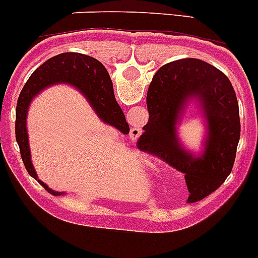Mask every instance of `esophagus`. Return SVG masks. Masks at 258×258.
<instances>
[{
    "mask_svg": "<svg viewBox=\"0 0 258 258\" xmlns=\"http://www.w3.org/2000/svg\"><path fill=\"white\" fill-rule=\"evenodd\" d=\"M140 128H132L131 132H130V138L132 139V140H136V139L140 136Z\"/></svg>",
    "mask_w": 258,
    "mask_h": 258,
    "instance_id": "34e87169",
    "label": "esophagus"
}]
</instances>
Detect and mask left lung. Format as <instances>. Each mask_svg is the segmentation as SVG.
Masks as SVG:
<instances>
[{
  "label": "left lung",
  "mask_w": 258,
  "mask_h": 258,
  "mask_svg": "<svg viewBox=\"0 0 258 258\" xmlns=\"http://www.w3.org/2000/svg\"><path fill=\"white\" fill-rule=\"evenodd\" d=\"M190 101L206 118L205 148L198 156L185 150L177 136V123ZM146 105L149 120L138 140L139 149L185 173L187 203L219 189L233 169L240 139L239 105L229 78L203 60L171 61L153 77Z\"/></svg>",
  "instance_id": "8db88e82"
}]
</instances>
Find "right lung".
<instances>
[{
	"label": "right lung",
	"mask_w": 258,
	"mask_h": 258,
	"mask_svg": "<svg viewBox=\"0 0 258 258\" xmlns=\"http://www.w3.org/2000/svg\"><path fill=\"white\" fill-rule=\"evenodd\" d=\"M57 83H67L80 90L104 123L110 124L123 135L130 132V126L126 122L123 112L115 100L112 80L100 61L78 52H64L51 57L32 73L23 87L16 104V143L19 145L20 155L28 173L36 180H38V177L32 164L31 149L28 141V108L36 95L48 86ZM38 182L54 196L64 194L50 189L41 180H38Z\"/></svg>",
	"instance_id": "add662e5"
}]
</instances>
